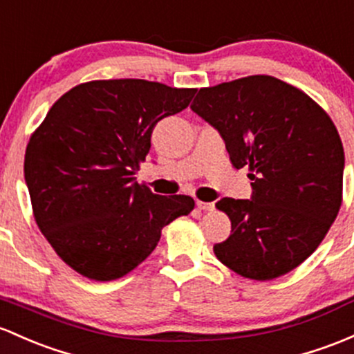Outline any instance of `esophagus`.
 Instances as JSON below:
<instances>
[{
	"label": "esophagus",
	"mask_w": 354,
	"mask_h": 354,
	"mask_svg": "<svg viewBox=\"0 0 354 354\" xmlns=\"http://www.w3.org/2000/svg\"><path fill=\"white\" fill-rule=\"evenodd\" d=\"M196 206H197V209H201V211H214V203H204V201H197Z\"/></svg>",
	"instance_id": "esophagus-1"
}]
</instances>
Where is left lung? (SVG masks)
<instances>
[{"label": "left lung", "mask_w": 354, "mask_h": 354, "mask_svg": "<svg viewBox=\"0 0 354 354\" xmlns=\"http://www.w3.org/2000/svg\"><path fill=\"white\" fill-rule=\"evenodd\" d=\"M191 109L219 131L231 163L252 172V199L216 203L231 219L230 238L214 245L218 260L260 282L299 267L343 201L344 150L328 113L272 75L204 87Z\"/></svg>", "instance_id": "left-lung-1"}]
</instances>
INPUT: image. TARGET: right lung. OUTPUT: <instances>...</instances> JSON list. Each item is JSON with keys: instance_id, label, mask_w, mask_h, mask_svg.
<instances>
[{"instance_id": "obj_1", "label": "right lung", "mask_w": 354, "mask_h": 354, "mask_svg": "<svg viewBox=\"0 0 354 354\" xmlns=\"http://www.w3.org/2000/svg\"><path fill=\"white\" fill-rule=\"evenodd\" d=\"M196 89L143 79L91 81L59 97L30 136L25 182L33 216L55 253L97 282L130 273L162 230L194 209L189 196H158L135 182L163 118Z\"/></svg>"}]
</instances>
